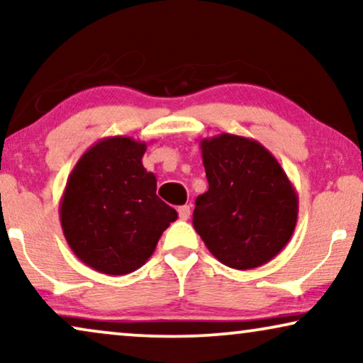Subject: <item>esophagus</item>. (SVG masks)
<instances>
[{
	"instance_id": "34e87169",
	"label": "esophagus",
	"mask_w": 363,
	"mask_h": 363,
	"mask_svg": "<svg viewBox=\"0 0 363 363\" xmlns=\"http://www.w3.org/2000/svg\"><path fill=\"white\" fill-rule=\"evenodd\" d=\"M178 216H180V220L186 221L188 218H190V206H180L178 208Z\"/></svg>"
}]
</instances>
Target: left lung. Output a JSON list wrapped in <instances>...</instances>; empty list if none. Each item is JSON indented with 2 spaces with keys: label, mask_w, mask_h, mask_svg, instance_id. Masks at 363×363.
<instances>
[{
  "label": "left lung",
  "mask_w": 363,
  "mask_h": 363,
  "mask_svg": "<svg viewBox=\"0 0 363 363\" xmlns=\"http://www.w3.org/2000/svg\"><path fill=\"white\" fill-rule=\"evenodd\" d=\"M208 191L193 226L218 261L252 269L279 255L296 230L299 198L276 157L255 138H201Z\"/></svg>",
  "instance_id": "obj_1"
}]
</instances>
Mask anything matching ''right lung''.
Returning <instances> with one entry per match:
<instances>
[{
	"label": "right lung",
	"mask_w": 363,
	"mask_h": 363,
	"mask_svg": "<svg viewBox=\"0 0 363 363\" xmlns=\"http://www.w3.org/2000/svg\"><path fill=\"white\" fill-rule=\"evenodd\" d=\"M147 143L106 137L89 147L67 178L59 203L64 238L84 264L102 274L137 271L178 218L157 196V178L142 157Z\"/></svg>",
	"instance_id": "add662e5"
}]
</instances>
